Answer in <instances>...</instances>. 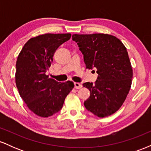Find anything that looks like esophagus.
Wrapping results in <instances>:
<instances>
[{"mask_svg":"<svg viewBox=\"0 0 151 151\" xmlns=\"http://www.w3.org/2000/svg\"><path fill=\"white\" fill-rule=\"evenodd\" d=\"M81 87H82V86H81L80 83H78V82L74 83V88H75V89H81Z\"/></svg>","mask_w":151,"mask_h":151,"instance_id":"34e87169","label":"esophagus"}]
</instances>
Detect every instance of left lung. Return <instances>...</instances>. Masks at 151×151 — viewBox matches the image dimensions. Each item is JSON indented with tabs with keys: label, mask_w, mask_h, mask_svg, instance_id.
I'll return each mask as SVG.
<instances>
[{
	"label": "left lung",
	"mask_w": 151,
	"mask_h": 151,
	"mask_svg": "<svg viewBox=\"0 0 151 151\" xmlns=\"http://www.w3.org/2000/svg\"><path fill=\"white\" fill-rule=\"evenodd\" d=\"M72 40L84 55L86 68L96 69L99 75L93 84H83L90 91L84 106L98 117L109 116L121 108L132 83L133 70L126 47L108 34H74Z\"/></svg>",
	"instance_id": "1"
}]
</instances>
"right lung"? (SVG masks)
<instances>
[{
    "label": "right lung",
    "mask_w": 151,
    "mask_h": 151,
    "mask_svg": "<svg viewBox=\"0 0 151 151\" xmlns=\"http://www.w3.org/2000/svg\"><path fill=\"white\" fill-rule=\"evenodd\" d=\"M71 35L47 33L32 37L18 55L17 88L28 109L39 116L49 117L60 111L66 96L74 88L72 81L60 83L46 74L56 50Z\"/></svg>",
    "instance_id": "1"
}]
</instances>
